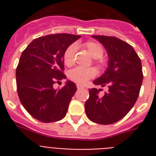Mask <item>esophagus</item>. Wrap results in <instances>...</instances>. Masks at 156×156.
I'll return each mask as SVG.
<instances>
[{"label": "esophagus", "mask_w": 156, "mask_h": 156, "mask_svg": "<svg viewBox=\"0 0 156 156\" xmlns=\"http://www.w3.org/2000/svg\"><path fill=\"white\" fill-rule=\"evenodd\" d=\"M83 86L79 85V84H78V85H77V88H78V89H81V88H83Z\"/></svg>", "instance_id": "obj_1"}]
</instances>
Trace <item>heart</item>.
<instances>
[{
  "label": "heart",
  "mask_w": 156,
  "mask_h": 156,
  "mask_svg": "<svg viewBox=\"0 0 156 156\" xmlns=\"http://www.w3.org/2000/svg\"><path fill=\"white\" fill-rule=\"evenodd\" d=\"M83 48L95 59V63L98 66L104 64V59L102 58L104 54V48L101 45L95 41H88L83 44ZM77 48L74 44L69 45L63 54L64 63L66 66H71L74 63L75 54ZM96 75V70L94 68L83 69L81 67H76L69 71V78L74 83L78 84H84L89 79L94 78Z\"/></svg>",
  "instance_id": "1"
}]
</instances>
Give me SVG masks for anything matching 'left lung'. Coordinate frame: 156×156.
Masks as SVG:
<instances>
[{"label":"left lung","instance_id":"1","mask_svg":"<svg viewBox=\"0 0 156 156\" xmlns=\"http://www.w3.org/2000/svg\"><path fill=\"white\" fill-rule=\"evenodd\" d=\"M92 37L104 45L108 56L107 70L93 83L108 87V90L100 96L101 89L89 90L86 114L95 123L110 125L126 116L138 100L143 78L142 63L128 43L113 36Z\"/></svg>","mask_w":156,"mask_h":156}]
</instances>
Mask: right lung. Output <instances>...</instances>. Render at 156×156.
Returning a JSON list of instances; mask_svg holds the SVG:
<instances>
[{
    "mask_svg": "<svg viewBox=\"0 0 156 156\" xmlns=\"http://www.w3.org/2000/svg\"><path fill=\"white\" fill-rule=\"evenodd\" d=\"M80 35L52 34L35 39L20 56L16 69L17 90L24 108L44 123L63 119L77 90L75 83L67 81L55 90L53 84L66 78L63 54Z\"/></svg>",
    "mask_w": 156,
    "mask_h": 156,
    "instance_id": "obj_1",
    "label": "right lung"
}]
</instances>
